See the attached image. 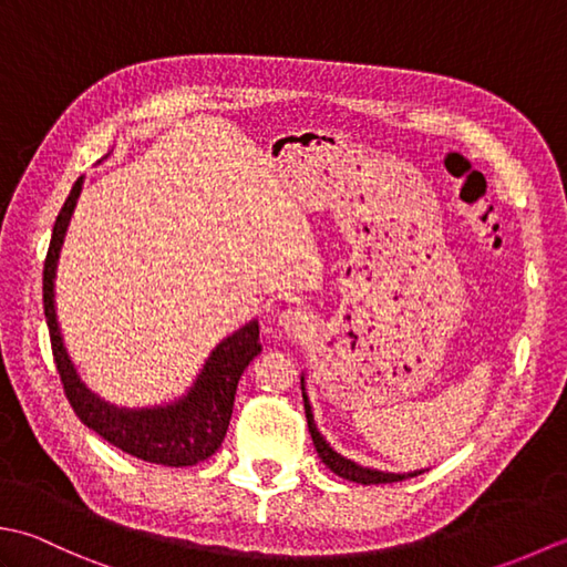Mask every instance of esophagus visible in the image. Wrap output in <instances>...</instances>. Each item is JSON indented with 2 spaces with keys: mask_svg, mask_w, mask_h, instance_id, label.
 <instances>
[{
  "mask_svg": "<svg viewBox=\"0 0 567 567\" xmlns=\"http://www.w3.org/2000/svg\"><path fill=\"white\" fill-rule=\"evenodd\" d=\"M280 327H282V331H287V333H305L307 329H309V317H307V311H302V309H297V307H290V309H285L282 315H280Z\"/></svg>",
  "mask_w": 567,
  "mask_h": 567,
  "instance_id": "1",
  "label": "esophagus"
}]
</instances>
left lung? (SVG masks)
<instances>
[{"label": "left lung", "mask_w": 567, "mask_h": 567, "mask_svg": "<svg viewBox=\"0 0 567 567\" xmlns=\"http://www.w3.org/2000/svg\"><path fill=\"white\" fill-rule=\"evenodd\" d=\"M302 400H305L307 426H309L311 441H315V449L321 457V463L331 467L339 477L351 480V483H360V485H384V483H402V480H406V477H416V475L424 473V470H414V473H384V470H375V467H365V465L353 463L351 457H346L339 451H333L331 443L319 433V429L315 424V414H311V404H309L307 388H305V375H302Z\"/></svg>", "instance_id": "left-lung-1"}]
</instances>
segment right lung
Wrapping results in <instances>:
<instances>
[{"label":"right lung","mask_w":567,"mask_h":567,"mask_svg":"<svg viewBox=\"0 0 567 567\" xmlns=\"http://www.w3.org/2000/svg\"><path fill=\"white\" fill-rule=\"evenodd\" d=\"M80 189L82 177H78V183L72 185L63 209L58 214L51 246H48V256L43 262V311L48 331H51L55 368L60 372V382H63L70 406L75 409L84 426L100 433L104 441H110L116 449L141 457L146 463L187 467L207 461L209 455L219 451L226 436L240 375H244L250 360L262 351L258 321L252 319L244 329L226 336L207 358V363H204L197 380L192 382V388L171 404L128 409L116 406L102 400L100 394H94L82 382L75 363H72L65 351L55 317L53 292L58 256L60 248H63L70 216L75 212Z\"/></svg>","instance_id":"add662e5"}]
</instances>
